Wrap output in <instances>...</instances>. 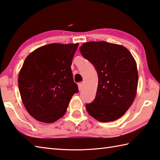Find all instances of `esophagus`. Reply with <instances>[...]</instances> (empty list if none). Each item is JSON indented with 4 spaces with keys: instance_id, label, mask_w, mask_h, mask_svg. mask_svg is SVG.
Here are the masks:
<instances>
[{
    "instance_id": "34e87169",
    "label": "esophagus",
    "mask_w": 160,
    "mask_h": 160,
    "mask_svg": "<svg viewBox=\"0 0 160 160\" xmlns=\"http://www.w3.org/2000/svg\"><path fill=\"white\" fill-rule=\"evenodd\" d=\"M78 87H79V91H81L83 90V83H79L78 84Z\"/></svg>"
}]
</instances>
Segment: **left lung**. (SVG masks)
Instances as JSON below:
<instances>
[{"label":"left lung","mask_w":160,"mask_h":160,"mask_svg":"<svg viewBox=\"0 0 160 160\" xmlns=\"http://www.w3.org/2000/svg\"><path fill=\"white\" fill-rule=\"evenodd\" d=\"M80 52L95 68L99 79L95 99L86 104L88 112L101 122L119 119L137 94L138 72L132 55L122 45L106 41L84 43Z\"/></svg>","instance_id":"8db88e82"}]
</instances>
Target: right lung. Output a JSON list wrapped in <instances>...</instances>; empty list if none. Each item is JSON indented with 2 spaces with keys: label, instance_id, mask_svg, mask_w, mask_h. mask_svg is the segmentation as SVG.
I'll return each mask as SVG.
<instances>
[{
  "label": "right lung",
  "instance_id": "obj_1",
  "mask_svg": "<svg viewBox=\"0 0 160 160\" xmlns=\"http://www.w3.org/2000/svg\"><path fill=\"white\" fill-rule=\"evenodd\" d=\"M79 43H50L26 57L18 74L22 103L37 121L53 123L66 112L78 92L71 65Z\"/></svg>",
  "mask_w": 160,
  "mask_h": 160
}]
</instances>
